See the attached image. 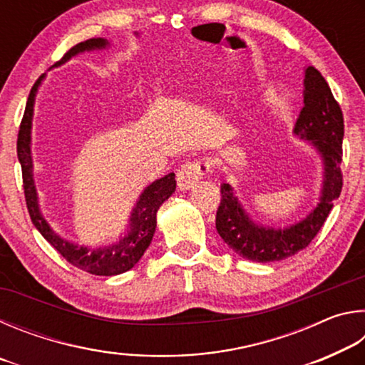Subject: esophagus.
Instances as JSON below:
<instances>
[{"label":"esophagus","mask_w":365,"mask_h":365,"mask_svg":"<svg viewBox=\"0 0 365 365\" xmlns=\"http://www.w3.org/2000/svg\"><path fill=\"white\" fill-rule=\"evenodd\" d=\"M207 172H209L207 160H193V163L183 164L182 169L177 172L178 188L183 191L193 188V185L200 182Z\"/></svg>","instance_id":"1"}]
</instances>
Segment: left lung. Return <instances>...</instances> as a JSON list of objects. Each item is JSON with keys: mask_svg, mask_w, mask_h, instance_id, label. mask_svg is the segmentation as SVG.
Instances as JSON below:
<instances>
[{"mask_svg": "<svg viewBox=\"0 0 365 365\" xmlns=\"http://www.w3.org/2000/svg\"><path fill=\"white\" fill-rule=\"evenodd\" d=\"M302 86L304 106L294 122L293 137L306 141L320 158L322 183L317 205L304 217L287 227L267 225L246 211L230 183L220 185L222 201L215 215V228L228 248L252 262L283 261L304 250L322 228L333 202L341 193L339 164L344 135L341 109L316 67H304Z\"/></svg>", "mask_w": 365, "mask_h": 365, "instance_id": "left-lung-1", "label": "left lung"}]
</instances>
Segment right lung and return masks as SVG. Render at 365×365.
Here are the masks:
<instances>
[{"mask_svg":"<svg viewBox=\"0 0 365 365\" xmlns=\"http://www.w3.org/2000/svg\"><path fill=\"white\" fill-rule=\"evenodd\" d=\"M110 41L106 38H90L86 41L78 43L72 49L66 53V56L54 64V67H61L69 63L72 58L78 56L83 53H93L109 49ZM46 73L36 80L35 85L30 90L26 113L19 128V137H17V158H19L22 168L24 178V193H26V201L29 207L30 219H32L36 230L41 233V237L56 250L66 261L76 265L80 270L88 272L93 275H119L123 272L130 270L133 265L141 259L151 245V240L156 232L158 224V211L163 206L164 201L174 195L177 182L175 174H170L158 178V180L146 185L141 191L137 202L132 207V212L128 215V224L125 230L120 233V237L115 242L108 245L98 246H86L78 245L72 240L59 235L54 228L49 225L45 214L40 207L38 191H36V183L34 177V156H32V122H34V108L35 98L38 93L40 86L45 80Z\"/></svg>","mask_w":365,"mask_h":365,"instance_id":"add662e5","label":"right lung"}]
</instances>
